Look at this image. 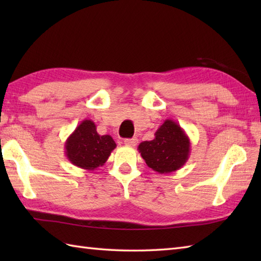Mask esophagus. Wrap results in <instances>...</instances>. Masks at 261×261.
I'll return each instance as SVG.
<instances>
[{
	"instance_id": "esophagus-1",
	"label": "esophagus",
	"mask_w": 261,
	"mask_h": 261,
	"mask_svg": "<svg viewBox=\"0 0 261 261\" xmlns=\"http://www.w3.org/2000/svg\"><path fill=\"white\" fill-rule=\"evenodd\" d=\"M138 143V139L136 137L131 138V139H124V145L129 147H135Z\"/></svg>"
}]
</instances>
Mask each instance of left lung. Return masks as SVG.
<instances>
[{"mask_svg":"<svg viewBox=\"0 0 261 261\" xmlns=\"http://www.w3.org/2000/svg\"><path fill=\"white\" fill-rule=\"evenodd\" d=\"M148 167L159 174L178 170L190 158L191 141L186 132L174 120H165L150 141L138 147Z\"/></svg>","mask_w":261,"mask_h":261,"instance_id":"1","label":"left lung"}]
</instances>
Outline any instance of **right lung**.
Returning a JSON list of instances; mask_svg holds the SVG:
<instances>
[{
	"instance_id": "obj_1",
	"label": "right lung",
	"mask_w": 261,
	"mask_h": 261,
	"mask_svg": "<svg viewBox=\"0 0 261 261\" xmlns=\"http://www.w3.org/2000/svg\"><path fill=\"white\" fill-rule=\"evenodd\" d=\"M116 145L112 137L97 134L92 120H84L76 126L65 142V153L69 162L86 170H95L109 159Z\"/></svg>"
}]
</instances>
